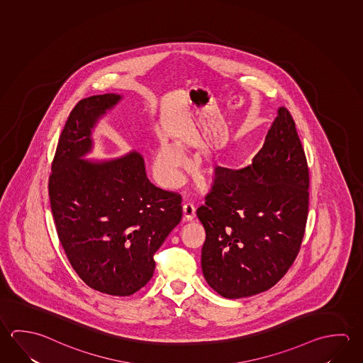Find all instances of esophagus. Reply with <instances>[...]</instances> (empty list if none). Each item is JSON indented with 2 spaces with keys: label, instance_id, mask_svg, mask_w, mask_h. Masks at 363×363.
Returning a JSON list of instances; mask_svg holds the SVG:
<instances>
[{
  "label": "esophagus",
  "instance_id": "1",
  "mask_svg": "<svg viewBox=\"0 0 363 363\" xmlns=\"http://www.w3.org/2000/svg\"><path fill=\"white\" fill-rule=\"evenodd\" d=\"M182 213H184V220H186V222L194 220L195 216H196L195 208L191 203H184V208H182Z\"/></svg>",
  "mask_w": 363,
  "mask_h": 363
}]
</instances>
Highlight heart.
<instances>
[{
	"label": "heart",
	"instance_id": "1",
	"mask_svg": "<svg viewBox=\"0 0 363 363\" xmlns=\"http://www.w3.org/2000/svg\"><path fill=\"white\" fill-rule=\"evenodd\" d=\"M187 143H179V145L173 143H162L157 149L154 157L153 169L155 177L160 182L167 186H172L179 179V171L184 166V154L181 147H184ZM219 166L216 163H210V171L216 172Z\"/></svg>",
	"mask_w": 363,
	"mask_h": 363
}]
</instances>
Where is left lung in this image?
Listing matches in <instances>:
<instances>
[{"mask_svg": "<svg viewBox=\"0 0 363 363\" xmlns=\"http://www.w3.org/2000/svg\"><path fill=\"white\" fill-rule=\"evenodd\" d=\"M308 167L296 123L278 108L250 166L219 168L197 209L206 238L205 280L225 298H243L277 284L298 254L308 211Z\"/></svg>", "mask_w": 363, "mask_h": 363, "instance_id": "8db88e82", "label": "left lung"}]
</instances>
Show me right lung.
<instances>
[{"instance_id":"add662e5","label":"right lung","mask_w":363,"mask_h":363,"mask_svg":"<svg viewBox=\"0 0 363 363\" xmlns=\"http://www.w3.org/2000/svg\"><path fill=\"white\" fill-rule=\"evenodd\" d=\"M121 99L107 93L77 103L60 136L48 184L71 267L90 288L111 296L134 294L152 279L154 254L182 218L181 196L147 179L139 152L88 160L93 130Z\"/></svg>"}]
</instances>
